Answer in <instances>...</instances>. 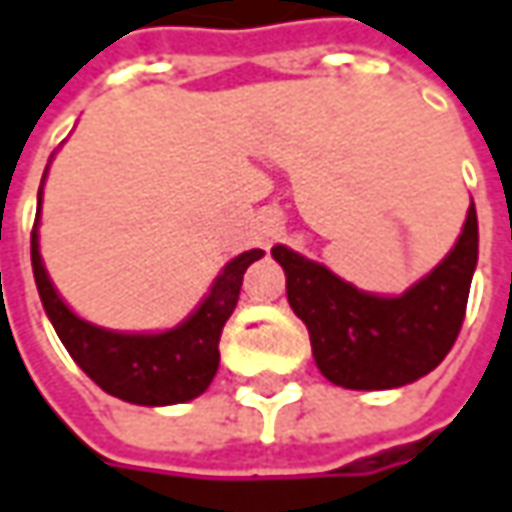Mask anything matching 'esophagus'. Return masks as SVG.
I'll return each mask as SVG.
<instances>
[{
    "label": "esophagus",
    "instance_id": "esophagus-1",
    "mask_svg": "<svg viewBox=\"0 0 512 512\" xmlns=\"http://www.w3.org/2000/svg\"><path fill=\"white\" fill-rule=\"evenodd\" d=\"M280 232H283V221H280V215H277V212H266V215H260V223H257V238L263 240V243H272L274 238H280Z\"/></svg>",
    "mask_w": 512,
    "mask_h": 512
}]
</instances>
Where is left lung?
Returning <instances> with one entry per match:
<instances>
[{
  "label": "left lung",
  "instance_id": "1",
  "mask_svg": "<svg viewBox=\"0 0 512 512\" xmlns=\"http://www.w3.org/2000/svg\"><path fill=\"white\" fill-rule=\"evenodd\" d=\"M272 257L286 272V294L306 323L320 374L351 391H385L431 374L459 337L479 260V221L470 203L450 255L399 297L365 294L286 246Z\"/></svg>",
  "mask_w": 512,
  "mask_h": 512
}]
</instances>
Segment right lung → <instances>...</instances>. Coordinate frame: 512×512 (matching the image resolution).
<instances>
[{"instance_id":"obj_1","label":"right lung","mask_w":512,"mask_h":512,"mask_svg":"<svg viewBox=\"0 0 512 512\" xmlns=\"http://www.w3.org/2000/svg\"><path fill=\"white\" fill-rule=\"evenodd\" d=\"M42 206V189H39ZM39 226V223H36ZM30 235L33 277L50 323L79 368L101 391L133 405H178L201 397L221 362V331L238 306L246 269L263 249L243 252L226 263L198 311L161 334H118L76 317L56 294L39 255V232Z\"/></svg>"}]
</instances>
